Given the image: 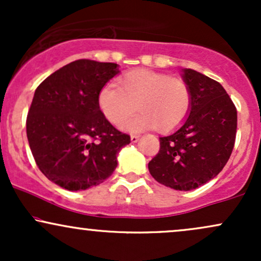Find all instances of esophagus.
<instances>
[{"mask_svg":"<svg viewBox=\"0 0 261 261\" xmlns=\"http://www.w3.org/2000/svg\"><path fill=\"white\" fill-rule=\"evenodd\" d=\"M139 139H140L139 135H131V142L133 143H136L137 141H139Z\"/></svg>","mask_w":261,"mask_h":261,"instance_id":"34e87169","label":"esophagus"}]
</instances>
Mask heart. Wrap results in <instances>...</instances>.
Masks as SVG:
<instances>
[{
	"label": "heart",
	"instance_id": "b5f03b06",
	"mask_svg": "<svg viewBox=\"0 0 261 261\" xmlns=\"http://www.w3.org/2000/svg\"><path fill=\"white\" fill-rule=\"evenodd\" d=\"M98 106L110 124L124 125L127 131H141L157 126L162 131L178 127L191 108V91L181 79L149 70H135L119 79V87L107 85L98 94Z\"/></svg>",
	"mask_w": 261,
	"mask_h": 261
}]
</instances>
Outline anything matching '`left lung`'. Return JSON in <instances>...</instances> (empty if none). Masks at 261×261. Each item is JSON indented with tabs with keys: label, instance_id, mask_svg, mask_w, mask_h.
Returning <instances> with one entry per match:
<instances>
[{
	"label": "left lung",
	"instance_id": "1",
	"mask_svg": "<svg viewBox=\"0 0 261 261\" xmlns=\"http://www.w3.org/2000/svg\"><path fill=\"white\" fill-rule=\"evenodd\" d=\"M181 79L191 91L190 112L178 130L160 137V152L148 170L161 184L188 191L214 179L228 162L237 109L217 81L191 68H182Z\"/></svg>",
	"mask_w": 261,
	"mask_h": 261
}]
</instances>
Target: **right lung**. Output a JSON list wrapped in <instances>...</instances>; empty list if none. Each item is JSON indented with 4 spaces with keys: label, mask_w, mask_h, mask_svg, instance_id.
Masks as SVG:
<instances>
[{
    "label": "right lung",
    "mask_w": 261,
    "mask_h": 261,
    "mask_svg": "<svg viewBox=\"0 0 261 261\" xmlns=\"http://www.w3.org/2000/svg\"><path fill=\"white\" fill-rule=\"evenodd\" d=\"M119 72L113 62L81 59L35 89L27 137L39 169L59 187L77 191L99 185L130 143V136L116 130L98 106L100 89Z\"/></svg>",
    "instance_id": "1"
}]
</instances>
